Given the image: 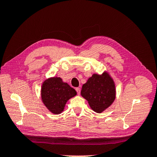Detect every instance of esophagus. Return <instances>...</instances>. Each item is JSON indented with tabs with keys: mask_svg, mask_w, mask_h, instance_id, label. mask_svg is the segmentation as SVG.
<instances>
[{
	"mask_svg": "<svg viewBox=\"0 0 157 157\" xmlns=\"http://www.w3.org/2000/svg\"><path fill=\"white\" fill-rule=\"evenodd\" d=\"M75 90H76V91H77V93H78V95L80 94V91H81L80 88H79V87H77V88L75 89Z\"/></svg>",
	"mask_w": 157,
	"mask_h": 157,
	"instance_id": "esophagus-1",
	"label": "esophagus"
}]
</instances>
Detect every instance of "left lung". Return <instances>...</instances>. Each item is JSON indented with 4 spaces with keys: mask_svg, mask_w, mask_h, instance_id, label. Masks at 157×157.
<instances>
[{
    "mask_svg": "<svg viewBox=\"0 0 157 157\" xmlns=\"http://www.w3.org/2000/svg\"><path fill=\"white\" fill-rule=\"evenodd\" d=\"M81 95L88 101L89 106L95 112L102 113L115 100V84L107 72L101 75L94 74L86 83L83 84Z\"/></svg>",
    "mask_w": 157,
    "mask_h": 157,
    "instance_id": "1",
    "label": "left lung"
}]
</instances>
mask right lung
<instances>
[{
    "label": "right lung",
    "instance_id": "right-lung-1",
    "mask_svg": "<svg viewBox=\"0 0 157 157\" xmlns=\"http://www.w3.org/2000/svg\"><path fill=\"white\" fill-rule=\"evenodd\" d=\"M76 94L75 89L57 77L45 80L41 86L42 101L48 109L54 114L62 113L66 102Z\"/></svg>",
    "mask_w": 157,
    "mask_h": 157
}]
</instances>
